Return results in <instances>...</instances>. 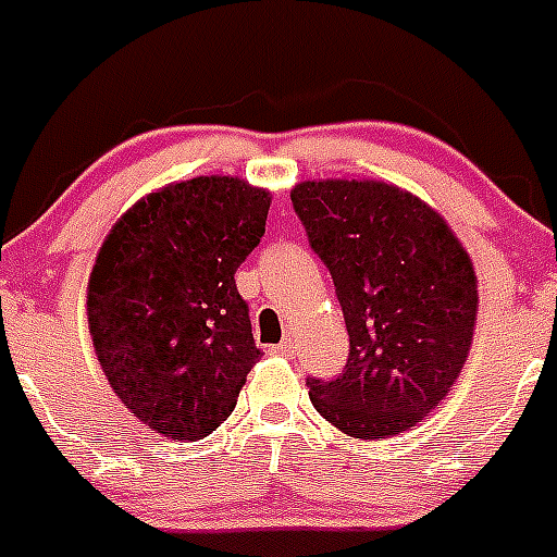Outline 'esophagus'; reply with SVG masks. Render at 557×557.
<instances>
[{
    "instance_id": "34e87169",
    "label": "esophagus",
    "mask_w": 557,
    "mask_h": 557,
    "mask_svg": "<svg viewBox=\"0 0 557 557\" xmlns=\"http://www.w3.org/2000/svg\"><path fill=\"white\" fill-rule=\"evenodd\" d=\"M273 354H278V356H287V359H293V356H295V342H293V339H284V342H278V345H275V348H273Z\"/></svg>"
}]
</instances>
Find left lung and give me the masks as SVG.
Returning a JSON list of instances; mask_svg holds the SVG:
<instances>
[{
    "mask_svg": "<svg viewBox=\"0 0 557 557\" xmlns=\"http://www.w3.org/2000/svg\"><path fill=\"white\" fill-rule=\"evenodd\" d=\"M334 278L350 336L336 381H309L320 417L354 438L425 420L467 364L478 275L450 223L379 178H312L289 190Z\"/></svg>",
    "mask_w": 557,
    "mask_h": 557,
    "instance_id": "1",
    "label": "left lung"
}]
</instances>
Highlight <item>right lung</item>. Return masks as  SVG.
Wrapping results in <instances>:
<instances>
[{
    "label": "right lung",
    "mask_w": 557,
    "mask_h": 557,
    "mask_svg": "<svg viewBox=\"0 0 557 557\" xmlns=\"http://www.w3.org/2000/svg\"><path fill=\"white\" fill-rule=\"evenodd\" d=\"M273 193L196 176L137 198L96 253L88 329L101 372L154 433L209 436L259 361L234 273L259 245Z\"/></svg>",
    "instance_id": "add662e5"
}]
</instances>
